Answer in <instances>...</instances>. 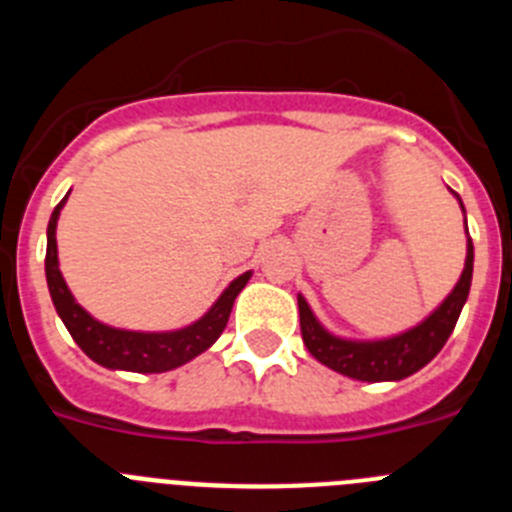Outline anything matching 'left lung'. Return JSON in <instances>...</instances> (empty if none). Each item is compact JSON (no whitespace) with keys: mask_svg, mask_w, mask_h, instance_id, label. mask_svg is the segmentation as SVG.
<instances>
[{"mask_svg":"<svg viewBox=\"0 0 512 512\" xmlns=\"http://www.w3.org/2000/svg\"><path fill=\"white\" fill-rule=\"evenodd\" d=\"M464 210V205H461ZM474 266V246L469 238L467 264L461 271L459 284L454 287L443 305L425 318L418 328L402 333V336L387 338V341H343V338L330 336L328 330L315 320L312 310L302 297H297L300 305V330L302 341L320 364L330 366L333 372L346 374L361 382H395L405 379L423 369L433 356L449 341L451 330L461 315V307L467 302L469 284H472Z\"/></svg>","mask_w":512,"mask_h":512,"instance_id":"obj_1","label":"left lung"}]
</instances>
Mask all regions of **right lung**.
Instances as JSON below:
<instances>
[{"label":"right lung","mask_w":512,"mask_h":512,"mask_svg":"<svg viewBox=\"0 0 512 512\" xmlns=\"http://www.w3.org/2000/svg\"><path fill=\"white\" fill-rule=\"evenodd\" d=\"M63 197L56 205L48 223V248H45V279L51 289V300L61 315L63 325L69 328L71 338L79 343V348L97 364L107 369H125V372L140 374H158L169 372L176 366L187 364L194 356L212 346L225 330L233 310V302L238 297L246 282L251 279V271L241 274L228 289H225L220 300L210 307L205 318L197 320L194 325L174 333H133V330H117L110 325H102L94 320L76 300L71 297L69 287L63 282L61 271H58V251H56V220L61 212Z\"/></svg>","instance_id":"add662e5"}]
</instances>
